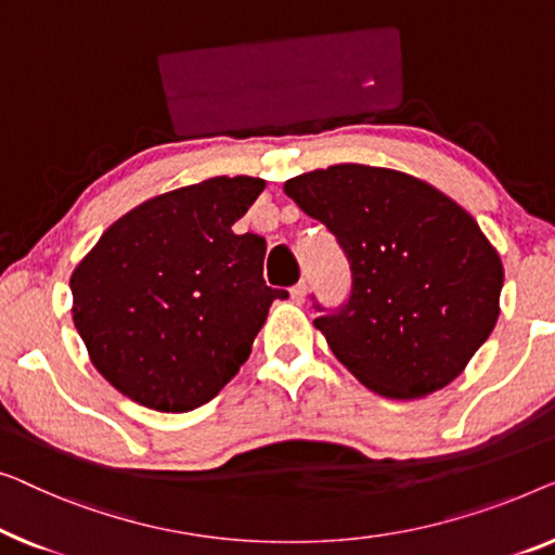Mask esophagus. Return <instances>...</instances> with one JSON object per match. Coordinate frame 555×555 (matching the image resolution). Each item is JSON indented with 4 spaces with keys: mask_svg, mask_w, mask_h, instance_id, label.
I'll return each instance as SVG.
<instances>
[{
    "mask_svg": "<svg viewBox=\"0 0 555 555\" xmlns=\"http://www.w3.org/2000/svg\"><path fill=\"white\" fill-rule=\"evenodd\" d=\"M304 292H307V284H304V281H299V284L292 286V299L304 301Z\"/></svg>",
    "mask_w": 555,
    "mask_h": 555,
    "instance_id": "esophagus-1",
    "label": "esophagus"
}]
</instances>
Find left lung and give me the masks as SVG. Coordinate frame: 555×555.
Segmentation results:
<instances>
[{"label":"left lung","mask_w":555,"mask_h":555,"mask_svg":"<svg viewBox=\"0 0 555 555\" xmlns=\"http://www.w3.org/2000/svg\"><path fill=\"white\" fill-rule=\"evenodd\" d=\"M284 191L347 256L345 304L311 296L334 357L392 400L450 385L501 314L503 263L475 218L417 178L357 163L296 176Z\"/></svg>","instance_id":"obj_1"}]
</instances>
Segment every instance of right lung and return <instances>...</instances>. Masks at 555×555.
Returning a JSON list of instances; mask_svg holds the SVG:
<instances>
[{"mask_svg":"<svg viewBox=\"0 0 555 555\" xmlns=\"http://www.w3.org/2000/svg\"><path fill=\"white\" fill-rule=\"evenodd\" d=\"M261 178H208L163 193L107 229L69 279L73 319L98 372L132 402L189 412L251 354L284 288L263 281L267 241L231 225Z\"/></svg>","mask_w":555,"mask_h":555,"instance_id":"obj_1","label":"right lung"}]
</instances>
